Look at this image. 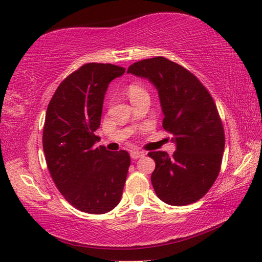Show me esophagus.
Returning <instances> with one entry per match:
<instances>
[{
	"mask_svg": "<svg viewBox=\"0 0 262 262\" xmlns=\"http://www.w3.org/2000/svg\"><path fill=\"white\" fill-rule=\"evenodd\" d=\"M144 155H145V154H144V152H141V151H132L130 152V158L134 159V160L143 158Z\"/></svg>",
	"mask_w": 262,
	"mask_h": 262,
	"instance_id": "34e87169",
	"label": "esophagus"
}]
</instances>
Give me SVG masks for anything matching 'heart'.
Returning a JSON list of instances; mask_svg holds the SVG:
<instances>
[{
    "instance_id": "obj_1",
    "label": "heart",
    "mask_w": 262,
    "mask_h": 262,
    "mask_svg": "<svg viewBox=\"0 0 262 262\" xmlns=\"http://www.w3.org/2000/svg\"><path fill=\"white\" fill-rule=\"evenodd\" d=\"M127 92H128V97H129L130 101H133V100H135L142 96H147V92L145 89H144L140 84H130L129 86H128Z\"/></svg>"
}]
</instances>
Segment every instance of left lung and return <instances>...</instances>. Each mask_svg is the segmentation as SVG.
Here are the masks:
<instances>
[{"mask_svg":"<svg viewBox=\"0 0 262 262\" xmlns=\"http://www.w3.org/2000/svg\"><path fill=\"white\" fill-rule=\"evenodd\" d=\"M127 73L148 80L157 89L163 128L176 144L172 157L162 151L148 153L155 161L151 176L155 193L172 206L197 202L219 176L225 145L213 98L196 76L168 58L143 59Z\"/></svg>","mask_w":262,"mask_h":262,"instance_id":"8db88e82","label":"left lung"}]
</instances>
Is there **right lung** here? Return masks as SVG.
I'll return each mask as SVG.
<instances>
[{
    "mask_svg": "<svg viewBox=\"0 0 262 262\" xmlns=\"http://www.w3.org/2000/svg\"><path fill=\"white\" fill-rule=\"evenodd\" d=\"M125 73L113 64L89 63L58 85L48 104L42 147L59 192L89 214L113 210L121 199L130 157L94 147L109 83Z\"/></svg>",
    "mask_w": 262,
    "mask_h": 262,
    "instance_id": "obj_1",
    "label": "right lung"
}]
</instances>
